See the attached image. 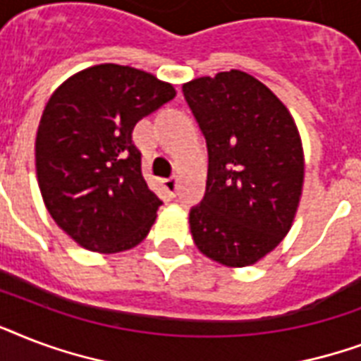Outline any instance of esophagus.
<instances>
[{
    "label": "esophagus",
    "mask_w": 361,
    "mask_h": 361,
    "mask_svg": "<svg viewBox=\"0 0 361 361\" xmlns=\"http://www.w3.org/2000/svg\"><path fill=\"white\" fill-rule=\"evenodd\" d=\"M163 187L166 189V192H169V195H172V197H174L176 189H178V180H176V178H166V180H163Z\"/></svg>",
    "instance_id": "obj_1"
}]
</instances>
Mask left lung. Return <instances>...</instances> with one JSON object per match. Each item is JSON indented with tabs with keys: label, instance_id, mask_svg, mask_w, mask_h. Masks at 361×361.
<instances>
[{
	"label": "left lung",
	"instance_id": "1",
	"mask_svg": "<svg viewBox=\"0 0 361 361\" xmlns=\"http://www.w3.org/2000/svg\"><path fill=\"white\" fill-rule=\"evenodd\" d=\"M208 146L202 202L189 214L192 240L231 268L266 257L288 234L303 185V149L286 106L243 71L183 84Z\"/></svg>",
	"mask_w": 361,
	"mask_h": 361
}]
</instances>
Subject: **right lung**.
<instances>
[{
  "instance_id": "right-lung-1",
  "label": "right lung",
  "mask_w": 361,
  "mask_h": 361,
  "mask_svg": "<svg viewBox=\"0 0 361 361\" xmlns=\"http://www.w3.org/2000/svg\"><path fill=\"white\" fill-rule=\"evenodd\" d=\"M174 97V87L149 73L103 63L48 99L35 140L37 181L48 214L78 245L118 252L147 236L163 202L142 176L133 129Z\"/></svg>"
}]
</instances>
